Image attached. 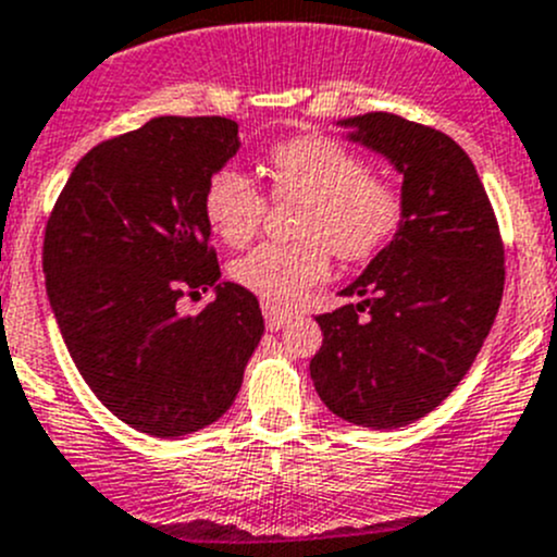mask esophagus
Wrapping results in <instances>:
<instances>
[{
    "instance_id": "34e87169",
    "label": "esophagus",
    "mask_w": 557,
    "mask_h": 557,
    "mask_svg": "<svg viewBox=\"0 0 557 557\" xmlns=\"http://www.w3.org/2000/svg\"><path fill=\"white\" fill-rule=\"evenodd\" d=\"M262 314H264V325H268V331H282L284 325H289V322L295 320V314L289 309L270 306V304L262 306Z\"/></svg>"
}]
</instances>
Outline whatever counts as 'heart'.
<instances>
[{"label": "heart", "instance_id": "heart-1", "mask_svg": "<svg viewBox=\"0 0 557 557\" xmlns=\"http://www.w3.org/2000/svg\"><path fill=\"white\" fill-rule=\"evenodd\" d=\"M270 185L278 199L298 196V243H259L232 262L235 284L270 306L295 304L331 273V248L358 262L377 253L401 224V194L342 141L322 134L295 136L270 152ZM210 230L230 246L257 235L264 194L237 166L210 174L202 196Z\"/></svg>", "mask_w": 557, "mask_h": 557}]
</instances>
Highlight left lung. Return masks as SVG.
I'll list each match as a JSON object with an SVG mask.
<instances>
[{
  "label": "left lung",
  "instance_id": "obj_1",
  "mask_svg": "<svg viewBox=\"0 0 557 557\" xmlns=\"http://www.w3.org/2000/svg\"><path fill=\"white\" fill-rule=\"evenodd\" d=\"M336 125L401 174V224L320 314L311 380L331 412L396 429L441 405L473 367L503 298V243L468 152L441 131L369 111Z\"/></svg>",
  "mask_w": 557,
  "mask_h": 557
}]
</instances>
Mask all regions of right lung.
I'll use <instances>...</instances> for the list:
<instances>
[{
	"label": "right lung",
	"instance_id": "1",
	"mask_svg": "<svg viewBox=\"0 0 557 557\" xmlns=\"http://www.w3.org/2000/svg\"><path fill=\"white\" fill-rule=\"evenodd\" d=\"M240 150L235 120L156 116L92 147L54 205L44 273L73 363L120 421L180 437L219 421L262 338L259 300L219 282L202 196ZM213 286L194 318L185 292Z\"/></svg>",
	"mask_w": 557,
	"mask_h": 557
}]
</instances>
